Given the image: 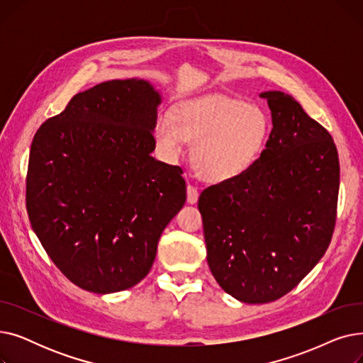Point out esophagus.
Segmentation results:
<instances>
[{
	"mask_svg": "<svg viewBox=\"0 0 363 363\" xmlns=\"http://www.w3.org/2000/svg\"><path fill=\"white\" fill-rule=\"evenodd\" d=\"M199 200V189L193 185H188L186 186V201L189 204H196Z\"/></svg>",
	"mask_w": 363,
	"mask_h": 363,
	"instance_id": "obj_1",
	"label": "esophagus"
}]
</instances>
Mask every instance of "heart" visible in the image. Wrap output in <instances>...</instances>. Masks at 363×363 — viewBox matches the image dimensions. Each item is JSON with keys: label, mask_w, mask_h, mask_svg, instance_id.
Listing matches in <instances>:
<instances>
[{"label": "heart", "mask_w": 363, "mask_h": 363, "mask_svg": "<svg viewBox=\"0 0 363 363\" xmlns=\"http://www.w3.org/2000/svg\"><path fill=\"white\" fill-rule=\"evenodd\" d=\"M269 119L260 107L225 95L181 101L174 116L163 114L155 129L157 147L169 162L178 160L196 141L193 163L213 184L234 181L260 159L269 138Z\"/></svg>", "instance_id": "heart-1"}]
</instances>
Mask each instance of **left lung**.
<instances>
[{"mask_svg": "<svg viewBox=\"0 0 363 363\" xmlns=\"http://www.w3.org/2000/svg\"><path fill=\"white\" fill-rule=\"evenodd\" d=\"M272 130L242 177L200 194L207 263L223 291L269 303L325 255L335 225L340 163L330 132L281 91H264Z\"/></svg>", "mask_w": 363, "mask_h": 363, "instance_id": "left-lung-1", "label": "left lung"}]
</instances>
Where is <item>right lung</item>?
Returning a JSON list of instances; mask_svg holds the SVG:
<instances>
[{
	"mask_svg": "<svg viewBox=\"0 0 363 363\" xmlns=\"http://www.w3.org/2000/svg\"><path fill=\"white\" fill-rule=\"evenodd\" d=\"M162 94L114 79L76 94L35 133L26 179L32 230L63 275L110 294L150 272L186 199L182 169L151 156Z\"/></svg>",
	"mask_w": 363,
	"mask_h": 363,
	"instance_id": "right-lung-1",
	"label": "right lung"
}]
</instances>
